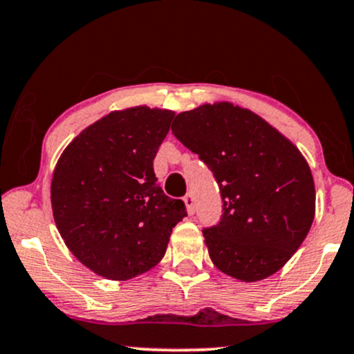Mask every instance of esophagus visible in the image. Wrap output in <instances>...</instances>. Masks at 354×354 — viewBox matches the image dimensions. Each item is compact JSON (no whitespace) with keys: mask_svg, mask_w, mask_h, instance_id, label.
<instances>
[{"mask_svg":"<svg viewBox=\"0 0 354 354\" xmlns=\"http://www.w3.org/2000/svg\"><path fill=\"white\" fill-rule=\"evenodd\" d=\"M183 201H185L187 214L192 216V214H194V198H192V194H186L185 198H183Z\"/></svg>","mask_w":354,"mask_h":354,"instance_id":"esophagus-1","label":"esophagus"}]
</instances>
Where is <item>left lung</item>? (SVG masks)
<instances>
[{
  "instance_id": "obj_1",
  "label": "left lung",
  "mask_w": 354,
  "mask_h": 354,
  "mask_svg": "<svg viewBox=\"0 0 354 354\" xmlns=\"http://www.w3.org/2000/svg\"><path fill=\"white\" fill-rule=\"evenodd\" d=\"M171 131L221 187V222L203 230L214 266L241 283L279 271L315 216L314 178L301 150L253 111L227 101L178 114Z\"/></svg>"
}]
</instances>
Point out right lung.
Wrapping results in <instances>:
<instances>
[{
    "label": "right lung",
    "mask_w": 354,
    "mask_h": 354,
    "mask_svg": "<svg viewBox=\"0 0 354 354\" xmlns=\"http://www.w3.org/2000/svg\"><path fill=\"white\" fill-rule=\"evenodd\" d=\"M174 118L149 106L113 111L88 125L53 169V221L80 263L113 281L158 265L186 217L185 203L165 194L153 160Z\"/></svg>",
    "instance_id": "obj_1"
}]
</instances>
